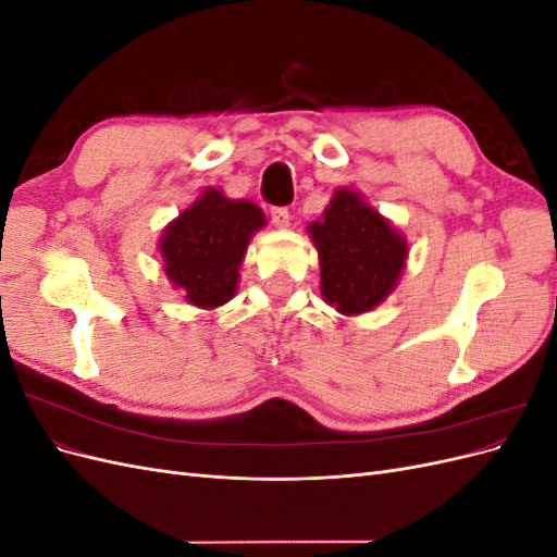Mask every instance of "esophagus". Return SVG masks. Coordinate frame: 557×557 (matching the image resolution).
<instances>
[{
  "instance_id": "34e87169",
  "label": "esophagus",
  "mask_w": 557,
  "mask_h": 557,
  "mask_svg": "<svg viewBox=\"0 0 557 557\" xmlns=\"http://www.w3.org/2000/svg\"><path fill=\"white\" fill-rule=\"evenodd\" d=\"M269 218H272V223L281 230H285L290 225V211L285 207H274L272 211H269Z\"/></svg>"
}]
</instances>
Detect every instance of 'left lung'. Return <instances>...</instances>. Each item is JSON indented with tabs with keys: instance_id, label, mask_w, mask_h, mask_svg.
<instances>
[{
	"instance_id": "8db88e82",
	"label": "left lung",
	"mask_w": 557,
	"mask_h": 557,
	"mask_svg": "<svg viewBox=\"0 0 557 557\" xmlns=\"http://www.w3.org/2000/svg\"><path fill=\"white\" fill-rule=\"evenodd\" d=\"M320 260V293L344 315L372 311L395 290L407 239L360 193L336 190L320 221L309 225Z\"/></svg>"
}]
</instances>
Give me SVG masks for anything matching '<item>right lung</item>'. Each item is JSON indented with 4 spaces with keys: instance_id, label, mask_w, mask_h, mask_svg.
<instances>
[{
    "instance_id": "right-lung-1",
    "label": "right lung",
    "mask_w": 557,
    "mask_h": 557,
    "mask_svg": "<svg viewBox=\"0 0 557 557\" xmlns=\"http://www.w3.org/2000/svg\"><path fill=\"white\" fill-rule=\"evenodd\" d=\"M264 213L248 199H227L207 188L164 227L160 252L164 274L188 305L218 309L237 293L239 267Z\"/></svg>"
}]
</instances>
